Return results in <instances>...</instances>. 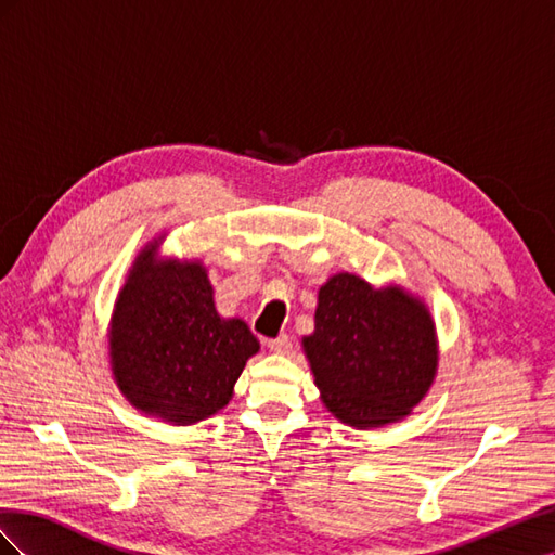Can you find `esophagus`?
<instances>
[{"label": "esophagus", "instance_id": "34e87169", "mask_svg": "<svg viewBox=\"0 0 555 555\" xmlns=\"http://www.w3.org/2000/svg\"><path fill=\"white\" fill-rule=\"evenodd\" d=\"M268 347H271V351H275V354H287V351L292 349V338L287 333H282V335H278V338L268 340Z\"/></svg>", "mask_w": 555, "mask_h": 555}]
</instances>
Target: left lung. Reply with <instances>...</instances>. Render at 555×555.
Segmentation results:
<instances>
[{
	"instance_id": "left-lung-1",
	"label": "left lung",
	"mask_w": 555,
	"mask_h": 555,
	"mask_svg": "<svg viewBox=\"0 0 555 555\" xmlns=\"http://www.w3.org/2000/svg\"><path fill=\"white\" fill-rule=\"evenodd\" d=\"M304 349L324 405L357 428L410 414L438 365L426 308L398 287L379 292L349 273L319 289L314 333Z\"/></svg>"
}]
</instances>
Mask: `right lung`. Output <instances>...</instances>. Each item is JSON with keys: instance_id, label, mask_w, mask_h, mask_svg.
<instances>
[{"instance_id": "right-lung-1", "label": "right lung", "mask_w": 555, "mask_h": 555, "mask_svg": "<svg viewBox=\"0 0 555 555\" xmlns=\"http://www.w3.org/2000/svg\"><path fill=\"white\" fill-rule=\"evenodd\" d=\"M259 340L222 319L198 263H157L143 251L113 312V373L131 405L166 422L196 424L233 396Z\"/></svg>"}]
</instances>
